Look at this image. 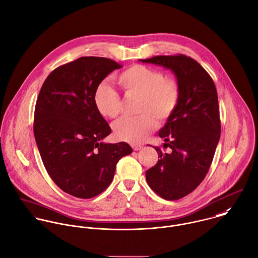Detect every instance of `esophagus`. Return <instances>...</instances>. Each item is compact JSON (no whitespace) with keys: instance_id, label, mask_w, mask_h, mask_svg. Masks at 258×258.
<instances>
[{"instance_id":"1","label":"esophagus","mask_w":258,"mask_h":258,"mask_svg":"<svg viewBox=\"0 0 258 258\" xmlns=\"http://www.w3.org/2000/svg\"><path fill=\"white\" fill-rule=\"evenodd\" d=\"M132 148H133V150H134V151H139V150H141V149L143 148V146H142V145H136V144H133V145H132Z\"/></svg>"}]
</instances>
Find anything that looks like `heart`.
Here are the masks:
<instances>
[{"label":"heart","mask_w":258,"mask_h":258,"mask_svg":"<svg viewBox=\"0 0 258 258\" xmlns=\"http://www.w3.org/2000/svg\"><path fill=\"white\" fill-rule=\"evenodd\" d=\"M117 82L126 96H140L138 116H125L112 125L114 137L131 144H140L152 134L159 122H166L176 111L181 96L179 82L166 77L159 69L135 64L120 72ZM97 111L115 118L122 109L120 95L107 83H100L93 95Z\"/></svg>","instance_id":"heart-1"}]
</instances>
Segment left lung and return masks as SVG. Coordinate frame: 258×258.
<instances>
[{
	"label": "left lung",
	"mask_w": 258,
	"mask_h": 258,
	"mask_svg": "<svg viewBox=\"0 0 258 258\" xmlns=\"http://www.w3.org/2000/svg\"><path fill=\"white\" fill-rule=\"evenodd\" d=\"M142 62L174 71L181 89L179 105L160 131L170 148L155 147L160 160L146 172L151 189L166 200H179L193 192L206 177L221 134L216 86L209 73L184 54L160 55Z\"/></svg>",
	"instance_id": "obj_1"
}]
</instances>
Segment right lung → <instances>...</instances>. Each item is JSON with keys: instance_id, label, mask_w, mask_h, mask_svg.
<instances>
[{"instance_id": "add662e5", "label": "right lung", "mask_w": 258, "mask_h": 258, "mask_svg": "<svg viewBox=\"0 0 258 258\" xmlns=\"http://www.w3.org/2000/svg\"><path fill=\"white\" fill-rule=\"evenodd\" d=\"M119 63L85 56L55 68L45 79L34 112V136L53 182L65 193L90 199L112 182L116 164L133 152L128 144H104L111 128L93 95Z\"/></svg>"}]
</instances>
